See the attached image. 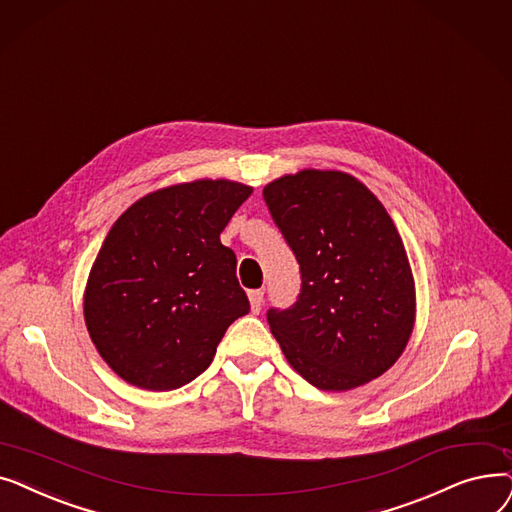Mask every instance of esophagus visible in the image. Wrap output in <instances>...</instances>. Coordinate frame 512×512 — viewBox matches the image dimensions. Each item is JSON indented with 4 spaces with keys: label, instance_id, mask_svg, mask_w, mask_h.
I'll return each instance as SVG.
<instances>
[{
    "label": "esophagus",
    "instance_id": "obj_1",
    "mask_svg": "<svg viewBox=\"0 0 512 512\" xmlns=\"http://www.w3.org/2000/svg\"><path fill=\"white\" fill-rule=\"evenodd\" d=\"M248 298H250L252 312L258 314V312L262 310V302H264V289H252V291H248Z\"/></svg>",
    "mask_w": 512,
    "mask_h": 512
}]
</instances>
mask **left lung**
<instances>
[{
    "label": "left lung",
    "instance_id": "8db88e82",
    "mask_svg": "<svg viewBox=\"0 0 512 512\" xmlns=\"http://www.w3.org/2000/svg\"><path fill=\"white\" fill-rule=\"evenodd\" d=\"M300 264V294L266 321L308 383L346 392L383 375L415 325V283L394 221L360 181L302 170L262 189Z\"/></svg>",
    "mask_w": 512,
    "mask_h": 512
}]
</instances>
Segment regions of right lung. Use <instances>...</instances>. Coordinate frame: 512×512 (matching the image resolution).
Masks as SVG:
<instances>
[{
    "label": "right lung",
    "mask_w": 512,
    "mask_h": 512,
    "mask_svg": "<svg viewBox=\"0 0 512 512\" xmlns=\"http://www.w3.org/2000/svg\"><path fill=\"white\" fill-rule=\"evenodd\" d=\"M252 187L173 185L135 202L106 235L87 291L85 323L100 356L152 392L202 375L229 325L250 312L221 233Z\"/></svg>",
    "instance_id": "right-lung-1"
}]
</instances>
